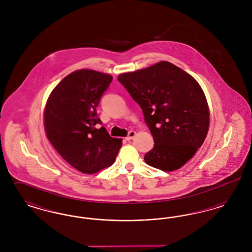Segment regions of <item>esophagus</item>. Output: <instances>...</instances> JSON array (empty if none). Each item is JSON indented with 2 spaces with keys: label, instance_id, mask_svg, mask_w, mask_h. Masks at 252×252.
<instances>
[{
  "label": "esophagus",
  "instance_id": "obj_1",
  "mask_svg": "<svg viewBox=\"0 0 252 252\" xmlns=\"http://www.w3.org/2000/svg\"><path fill=\"white\" fill-rule=\"evenodd\" d=\"M135 135H136V132L132 130V131L129 132L128 135L126 137V141H130V140H132V139L135 137Z\"/></svg>",
  "mask_w": 252,
  "mask_h": 252
}]
</instances>
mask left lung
Listing matches in <instances>:
<instances>
[{
    "label": "left lung",
    "instance_id": "1",
    "mask_svg": "<svg viewBox=\"0 0 252 252\" xmlns=\"http://www.w3.org/2000/svg\"><path fill=\"white\" fill-rule=\"evenodd\" d=\"M144 112L154 139L144 161L171 172L182 167L202 145L210 126V109L198 82L168 61L118 75Z\"/></svg>",
    "mask_w": 252,
    "mask_h": 252
}]
</instances>
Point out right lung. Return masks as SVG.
<instances>
[{"label": "right lung", "mask_w": 252, "mask_h": 252, "mask_svg": "<svg viewBox=\"0 0 252 252\" xmlns=\"http://www.w3.org/2000/svg\"><path fill=\"white\" fill-rule=\"evenodd\" d=\"M112 76L90 69L64 77L50 94L43 114L47 139L69 164L83 174L109 167L122 146L97 117L96 107Z\"/></svg>", "instance_id": "right-lung-1"}]
</instances>
